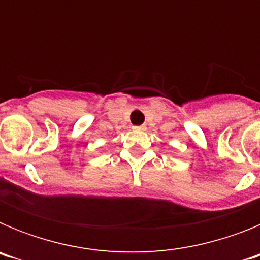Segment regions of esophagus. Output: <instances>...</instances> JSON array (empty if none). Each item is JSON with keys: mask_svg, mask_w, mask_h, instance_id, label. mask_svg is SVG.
I'll list each match as a JSON object with an SVG mask.
<instances>
[{"mask_svg": "<svg viewBox=\"0 0 260 260\" xmlns=\"http://www.w3.org/2000/svg\"><path fill=\"white\" fill-rule=\"evenodd\" d=\"M134 128H137V130H144V128H146V126H144V125H139V126H135Z\"/></svg>", "mask_w": 260, "mask_h": 260, "instance_id": "obj_1", "label": "esophagus"}]
</instances>
